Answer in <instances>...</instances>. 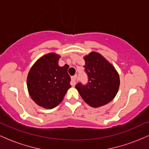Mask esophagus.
<instances>
[{"instance_id": "obj_1", "label": "esophagus", "mask_w": 149, "mask_h": 149, "mask_svg": "<svg viewBox=\"0 0 149 149\" xmlns=\"http://www.w3.org/2000/svg\"><path fill=\"white\" fill-rule=\"evenodd\" d=\"M77 83V76H74L71 77V85L72 86H75Z\"/></svg>"}]
</instances>
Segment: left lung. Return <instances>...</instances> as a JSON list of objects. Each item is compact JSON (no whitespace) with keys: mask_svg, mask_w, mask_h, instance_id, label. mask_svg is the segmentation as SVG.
Instances as JSON below:
<instances>
[{"mask_svg":"<svg viewBox=\"0 0 149 149\" xmlns=\"http://www.w3.org/2000/svg\"><path fill=\"white\" fill-rule=\"evenodd\" d=\"M84 59L88 83L85 85L78 83L76 88L90 107H102L116 97L120 86L119 75L114 66L100 53L90 52Z\"/></svg>","mask_w":149,"mask_h":149,"instance_id":"1","label":"left lung"}]
</instances>
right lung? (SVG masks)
Masks as SVG:
<instances>
[{
    "mask_svg": "<svg viewBox=\"0 0 149 149\" xmlns=\"http://www.w3.org/2000/svg\"><path fill=\"white\" fill-rule=\"evenodd\" d=\"M60 56L49 53L38 59L27 76V88L31 97L38 105L51 109L62 102L71 88L69 66H59Z\"/></svg>",
    "mask_w": 149,
    "mask_h": 149,
    "instance_id": "obj_1",
    "label": "right lung"
}]
</instances>
